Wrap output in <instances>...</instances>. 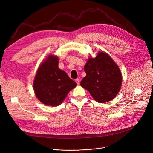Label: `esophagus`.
<instances>
[{
    "mask_svg": "<svg viewBox=\"0 0 153 153\" xmlns=\"http://www.w3.org/2000/svg\"><path fill=\"white\" fill-rule=\"evenodd\" d=\"M75 82H76V84H77L78 85H79L80 83V80L79 79V78H77V79L75 80Z\"/></svg>",
    "mask_w": 153,
    "mask_h": 153,
    "instance_id": "1",
    "label": "esophagus"
}]
</instances>
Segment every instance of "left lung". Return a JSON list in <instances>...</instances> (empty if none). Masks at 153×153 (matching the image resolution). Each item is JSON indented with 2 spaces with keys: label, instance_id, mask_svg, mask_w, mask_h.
Wrapping results in <instances>:
<instances>
[{
  "label": "left lung",
  "instance_id": "left-lung-1",
  "mask_svg": "<svg viewBox=\"0 0 153 153\" xmlns=\"http://www.w3.org/2000/svg\"><path fill=\"white\" fill-rule=\"evenodd\" d=\"M84 71L86 76L80 85L97 102H108L116 96L121 86L122 75L118 66L107 53L99 52L95 58H89Z\"/></svg>",
  "mask_w": 153,
  "mask_h": 153
}]
</instances>
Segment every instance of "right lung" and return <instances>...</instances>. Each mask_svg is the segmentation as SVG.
I'll list each match as a JSON object with an SVG mask.
<instances>
[{"label":"right lung","instance_id":"obj_1","mask_svg":"<svg viewBox=\"0 0 153 153\" xmlns=\"http://www.w3.org/2000/svg\"><path fill=\"white\" fill-rule=\"evenodd\" d=\"M59 59L50 55L41 64L34 78L33 87L36 96L46 105L56 106L61 104L76 83L58 67Z\"/></svg>","mask_w":153,"mask_h":153}]
</instances>
